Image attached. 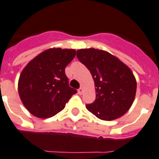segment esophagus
I'll list each match as a JSON object with an SVG mask.
<instances>
[{
  "mask_svg": "<svg viewBox=\"0 0 159 159\" xmlns=\"http://www.w3.org/2000/svg\"><path fill=\"white\" fill-rule=\"evenodd\" d=\"M82 92H83V89L82 88H79L77 90V93H78V95H82Z\"/></svg>",
  "mask_w": 159,
  "mask_h": 159,
  "instance_id": "esophagus-1",
  "label": "esophagus"
}]
</instances>
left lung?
Instances as JSON below:
<instances>
[{
	"instance_id": "1",
	"label": "left lung",
	"mask_w": 159,
	"mask_h": 159,
	"mask_svg": "<svg viewBox=\"0 0 159 159\" xmlns=\"http://www.w3.org/2000/svg\"><path fill=\"white\" fill-rule=\"evenodd\" d=\"M77 57L95 82V100L86 104V109L105 121L122 117L131 108L136 91L131 69L113 55L98 49L78 50Z\"/></svg>"
}]
</instances>
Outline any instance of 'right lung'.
<instances>
[{
	"instance_id": "1",
	"label": "right lung",
	"mask_w": 159,
	"mask_h": 159,
	"mask_svg": "<svg viewBox=\"0 0 159 159\" xmlns=\"http://www.w3.org/2000/svg\"><path fill=\"white\" fill-rule=\"evenodd\" d=\"M76 55L75 50L49 49L22 71L19 94L25 108L36 117L46 118L64 109L77 90L68 85L65 68Z\"/></svg>"
}]
</instances>
